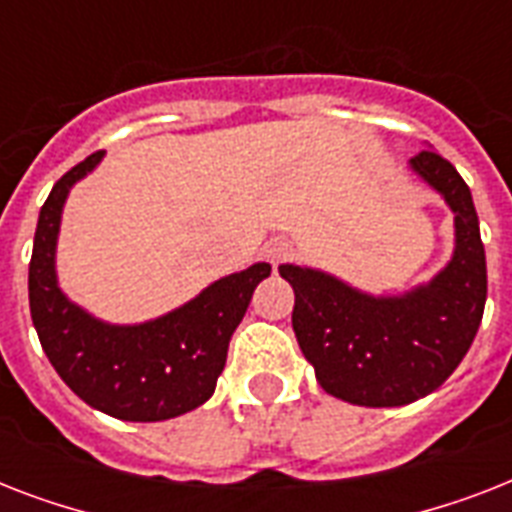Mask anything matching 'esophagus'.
I'll return each instance as SVG.
<instances>
[{
	"mask_svg": "<svg viewBox=\"0 0 512 512\" xmlns=\"http://www.w3.org/2000/svg\"><path fill=\"white\" fill-rule=\"evenodd\" d=\"M289 255H292V244H289V241H271V244H265V257H268L273 265L281 263V260H287Z\"/></svg>",
	"mask_w": 512,
	"mask_h": 512,
	"instance_id": "34e87169",
	"label": "esophagus"
}]
</instances>
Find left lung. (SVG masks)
Masks as SVG:
<instances>
[{"label": "left lung", "instance_id": "left-lung-1", "mask_svg": "<svg viewBox=\"0 0 512 512\" xmlns=\"http://www.w3.org/2000/svg\"><path fill=\"white\" fill-rule=\"evenodd\" d=\"M409 172L454 215V252L425 284L372 295L308 265H279L295 289L292 329L329 396L356 406H404L446 382L473 345L486 305V255L468 183L425 148Z\"/></svg>", "mask_w": 512, "mask_h": 512}]
</instances>
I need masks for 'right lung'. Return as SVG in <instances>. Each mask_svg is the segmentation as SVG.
Wrapping results in <instances>:
<instances>
[{
  "mask_svg": "<svg viewBox=\"0 0 512 512\" xmlns=\"http://www.w3.org/2000/svg\"><path fill=\"white\" fill-rule=\"evenodd\" d=\"M103 156L98 151L68 170L39 212L28 265L31 319L50 364L84 404L116 420L162 422L215 393L231 335L271 265L228 273L175 311L140 324H108L84 311L60 289L55 252L68 193Z\"/></svg>",
  "mask_w": 512,
  "mask_h": 512,
  "instance_id": "1",
  "label": "right lung"
}]
</instances>
